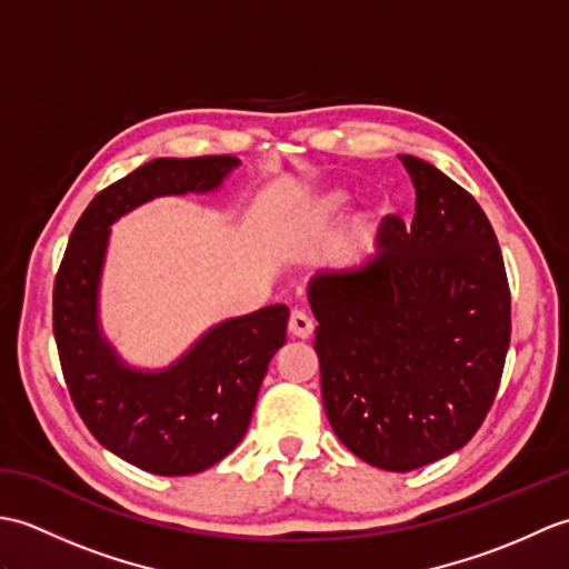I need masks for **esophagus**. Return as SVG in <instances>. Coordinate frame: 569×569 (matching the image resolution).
I'll list each match as a JSON object with an SVG mask.
<instances>
[{"mask_svg": "<svg viewBox=\"0 0 569 569\" xmlns=\"http://www.w3.org/2000/svg\"><path fill=\"white\" fill-rule=\"evenodd\" d=\"M312 330H316V322H312V318L308 316V312H303V310H293L291 312V320H288V332H291L293 337H298V340H308V337L312 335Z\"/></svg>", "mask_w": 569, "mask_h": 569, "instance_id": "1", "label": "esophagus"}]
</instances>
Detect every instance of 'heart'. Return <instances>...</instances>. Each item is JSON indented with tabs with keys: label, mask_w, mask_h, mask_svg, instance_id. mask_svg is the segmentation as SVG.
I'll list each match as a JSON object with an SVG mask.
<instances>
[{
	"label": "heart",
	"mask_w": 569,
	"mask_h": 569,
	"mask_svg": "<svg viewBox=\"0 0 569 569\" xmlns=\"http://www.w3.org/2000/svg\"><path fill=\"white\" fill-rule=\"evenodd\" d=\"M347 200H349V196L345 190H328V192H322V196L316 202H312V212L320 214V217L337 214L345 208Z\"/></svg>",
	"instance_id": "b5f03b06"
}]
</instances>
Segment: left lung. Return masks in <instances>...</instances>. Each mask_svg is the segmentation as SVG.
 Masks as SVG:
<instances>
[{
  "label": "left lung",
  "instance_id": "obj_1",
  "mask_svg": "<svg viewBox=\"0 0 569 569\" xmlns=\"http://www.w3.org/2000/svg\"><path fill=\"white\" fill-rule=\"evenodd\" d=\"M416 217H386L377 253L310 278L322 403L347 450L410 471L465 447L499 391L511 293L485 210L440 168L398 156Z\"/></svg>",
  "mask_w": 569,
  "mask_h": 569
}]
</instances>
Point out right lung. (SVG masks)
<instances>
[{"label":"right lung","instance_id":"obj_1","mask_svg":"<svg viewBox=\"0 0 569 569\" xmlns=\"http://www.w3.org/2000/svg\"><path fill=\"white\" fill-rule=\"evenodd\" d=\"M237 166L234 156L139 166L94 196L56 276L53 335L72 403L100 445L151 475H198L241 442L269 361L286 345L288 308L222 320L166 369L129 367L100 328L110 227L153 198L212 192Z\"/></svg>","mask_w":569,"mask_h":569}]
</instances>
